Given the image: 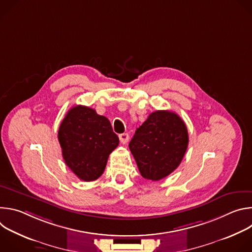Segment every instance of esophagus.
<instances>
[{
    "label": "esophagus",
    "mask_w": 252,
    "mask_h": 252,
    "mask_svg": "<svg viewBox=\"0 0 252 252\" xmlns=\"http://www.w3.org/2000/svg\"><path fill=\"white\" fill-rule=\"evenodd\" d=\"M119 137H120V140H121V142L123 143V145H126V143L129 139V135L127 133H122V134H120Z\"/></svg>",
    "instance_id": "34e87169"
}]
</instances>
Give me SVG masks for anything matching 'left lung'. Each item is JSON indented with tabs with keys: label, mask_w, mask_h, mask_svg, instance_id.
<instances>
[{
	"label": "left lung",
	"mask_w": 252,
	"mask_h": 252,
	"mask_svg": "<svg viewBox=\"0 0 252 252\" xmlns=\"http://www.w3.org/2000/svg\"><path fill=\"white\" fill-rule=\"evenodd\" d=\"M189 146L185 122L169 111L152 113L136 128L129 150L142 177L157 182L181 164Z\"/></svg>",
	"instance_id": "obj_1"
}]
</instances>
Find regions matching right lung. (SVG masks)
Here are the masks:
<instances>
[{"label": "right lung", "instance_id": "1", "mask_svg": "<svg viewBox=\"0 0 252 252\" xmlns=\"http://www.w3.org/2000/svg\"><path fill=\"white\" fill-rule=\"evenodd\" d=\"M58 138L65 164L84 182L95 181L102 174L109 156L120 142L110 121L85 105L67 112Z\"/></svg>", "mask_w": 252, "mask_h": 252}]
</instances>
